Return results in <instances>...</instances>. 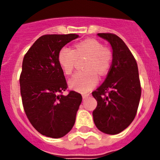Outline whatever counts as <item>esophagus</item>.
Listing matches in <instances>:
<instances>
[{"label": "esophagus", "instance_id": "34e87169", "mask_svg": "<svg viewBox=\"0 0 160 160\" xmlns=\"http://www.w3.org/2000/svg\"><path fill=\"white\" fill-rule=\"evenodd\" d=\"M90 96V94H82V98L83 99H86Z\"/></svg>", "mask_w": 160, "mask_h": 160}]
</instances>
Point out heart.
<instances>
[{"mask_svg":"<svg viewBox=\"0 0 160 160\" xmlns=\"http://www.w3.org/2000/svg\"><path fill=\"white\" fill-rule=\"evenodd\" d=\"M87 56L84 71H78L69 80L70 88L78 92H88L98 82V76L108 72L112 63V51L99 41L87 39L75 45L74 49L64 46L59 50L58 61L62 70L69 75L73 72L77 58Z\"/></svg>","mask_w":160,"mask_h":160,"instance_id":"heart-1","label":"heart"}]
</instances>
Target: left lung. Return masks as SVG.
<instances>
[{
	"instance_id": "1",
	"label": "left lung",
	"mask_w": 160,
	"mask_h": 160,
	"mask_svg": "<svg viewBox=\"0 0 160 160\" xmlns=\"http://www.w3.org/2000/svg\"><path fill=\"white\" fill-rule=\"evenodd\" d=\"M98 35L111 43L113 59L104 82L92 92L98 102L93 118L99 131L116 135L132 122L138 111L141 97L138 66L119 37L111 32Z\"/></svg>"
}]
</instances>
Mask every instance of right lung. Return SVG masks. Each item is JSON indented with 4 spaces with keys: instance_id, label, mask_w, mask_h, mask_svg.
Returning <instances> with one entry per match:
<instances>
[{
    "instance_id": "add662e5",
    "label": "right lung",
    "mask_w": 160,
    "mask_h": 160,
    "mask_svg": "<svg viewBox=\"0 0 160 160\" xmlns=\"http://www.w3.org/2000/svg\"><path fill=\"white\" fill-rule=\"evenodd\" d=\"M77 38L74 33L43 35L24 57L20 75L24 111L32 127L47 137L66 135L82 102V95L73 90L62 95L68 86L58 61L59 50Z\"/></svg>"
}]
</instances>
